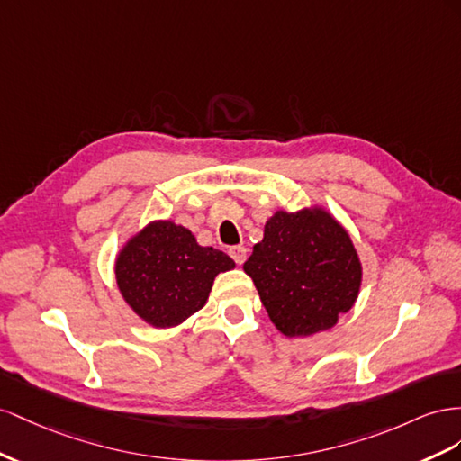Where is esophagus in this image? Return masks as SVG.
Wrapping results in <instances>:
<instances>
[{"instance_id": "34e87169", "label": "esophagus", "mask_w": 461, "mask_h": 461, "mask_svg": "<svg viewBox=\"0 0 461 461\" xmlns=\"http://www.w3.org/2000/svg\"><path fill=\"white\" fill-rule=\"evenodd\" d=\"M228 253H230V257H231L235 262H238V265H243L245 258H247V249H245L243 245H233V247H230Z\"/></svg>"}]
</instances>
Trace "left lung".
Returning <instances> with one entry per match:
<instances>
[{
  "mask_svg": "<svg viewBox=\"0 0 461 461\" xmlns=\"http://www.w3.org/2000/svg\"><path fill=\"white\" fill-rule=\"evenodd\" d=\"M270 321L287 338L332 328L359 295L363 268L344 226L321 206L278 210L243 265Z\"/></svg>",
  "mask_w": 461,
  "mask_h": 461,
  "instance_id": "obj_1",
  "label": "left lung"
}]
</instances>
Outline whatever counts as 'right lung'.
Returning <instances> with one entry per match:
<instances>
[{"label": "right lung", "instance_id": "right-lung-1", "mask_svg": "<svg viewBox=\"0 0 461 461\" xmlns=\"http://www.w3.org/2000/svg\"><path fill=\"white\" fill-rule=\"evenodd\" d=\"M235 262L201 247L183 226L158 220L131 238L115 258V280L125 303L154 328H172L204 307L214 278Z\"/></svg>", "mask_w": 461, "mask_h": 461}]
</instances>
